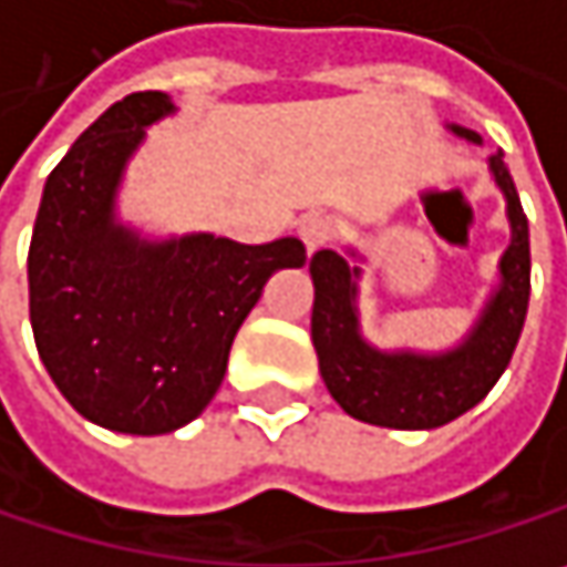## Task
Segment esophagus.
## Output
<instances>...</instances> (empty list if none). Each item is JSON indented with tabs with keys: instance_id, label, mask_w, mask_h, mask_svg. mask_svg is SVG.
<instances>
[{
	"instance_id": "34e87169",
	"label": "esophagus",
	"mask_w": 567,
	"mask_h": 567,
	"mask_svg": "<svg viewBox=\"0 0 567 567\" xmlns=\"http://www.w3.org/2000/svg\"><path fill=\"white\" fill-rule=\"evenodd\" d=\"M337 233H340V224H337L334 217H328V214H308V217L298 224V236H301V243L308 246V252L328 246Z\"/></svg>"
}]
</instances>
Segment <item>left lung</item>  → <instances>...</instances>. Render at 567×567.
Segmentation results:
<instances>
[{
	"label": "left lung",
	"mask_w": 567,
	"mask_h": 567,
	"mask_svg": "<svg viewBox=\"0 0 567 567\" xmlns=\"http://www.w3.org/2000/svg\"><path fill=\"white\" fill-rule=\"evenodd\" d=\"M447 130L481 145L477 132L464 126ZM489 172L506 197L513 239L499 259V285L477 328L447 353H386L370 347L360 337L353 305L360 269L334 249H318L311 256V340L324 386L347 415L405 432L437 429L474 409L509 367L529 308V220L499 152L489 155Z\"/></svg>",
	"instance_id": "8db88e82"
}]
</instances>
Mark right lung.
<instances>
[{
  "mask_svg": "<svg viewBox=\"0 0 567 567\" xmlns=\"http://www.w3.org/2000/svg\"><path fill=\"white\" fill-rule=\"evenodd\" d=\"M168 93L113 103L48 175L28 246L38 357L83 419L123 435H168L224 383L233 337L276 269L305 266L285 236L243 246L194 233L152 243L116 224V190Z\"/></svg>",
  "mask_w": 567,
  "mask_h": 567,
  "instance_id": "obj_1",
  "label": "right lung"
}]
</instances>
